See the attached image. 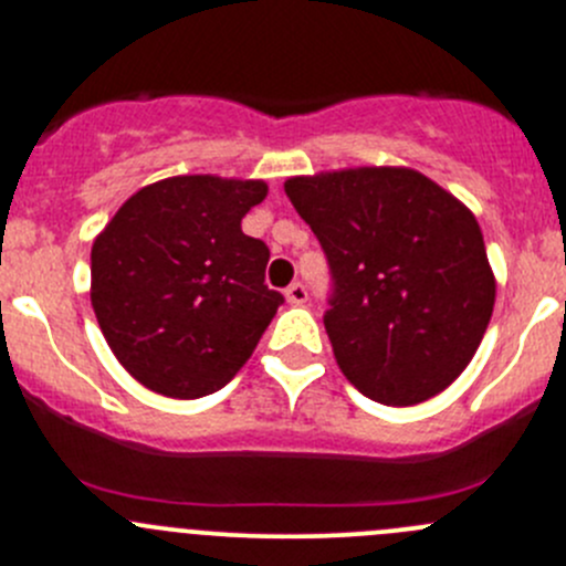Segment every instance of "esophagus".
Instances as JSON below:
<instances>
[{"mask_svg":"<svg viewBox=\"0 0 566 566\" xmlns=\"http://www.w3.org/2000/svg\"><path fill=\"white\" fill-rule=\"evenodd\" d=\"M284 295H287L290 304L301 306V304H306V298H310V290H306L304 282H293L287 290H284Z\"/></svg>","mask_w":566,"mask_h":566,"instance_id":"obj_1","label":"esophagus"}]
</instances>
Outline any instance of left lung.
Wrapping results in <instances>:
<instances>
[{"instance_id": "obj_1", "label": "left lung", "mask_w": 566, "mask_h": 566, "mask_svg": "<svg viewBox=\"0 0 566 566\" xmlns=\"http://www.w3.org/2000/svg\"><path fill=\"white\" fill-rule=\"evenodd\" d=\"M284 191L328 260L323 323L345 378L384 405L441 394L473 358L495 304L471 210L397 167L290 177Z\"/></svg>"}]
</instances>
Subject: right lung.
I'll list each match as a JSON object with an SVG mask.
<instances>
[{
  "label": "right lung",
  "mask_w": 566,
  "mask_h": 566,
  "mask_svg": "<svg viewBox=\"0 0 566 566\" xmlns=\"http://www.w3.org/2000/svg\"><path fill=\"white\" fill-rule=\"evenodd\" d=\"M262 180L182 175L136 191L93 243V310L117 361L150 391L197 399L249 361L284 295L241 219Z\"/></svg>",
  "instance_id": "right-lung-1"
}]
</instances>
